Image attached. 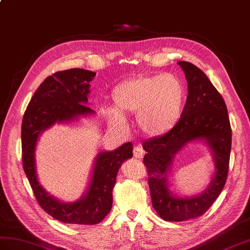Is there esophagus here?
Here are the masks:
<instances>
[{"mask_svg": "<svg viewBox=\"0 0 250 250\" xmlns=\"http://www.w3.org/2000/svg\"><path fill=\"white\" fill-rule=\"evenodd\" d=\"M133 152H134V156L136 159H141L144 156L145 154V150L143 149V147L141 145H137V146L134 147V150H133Z\"/></svg>", "mask_w": 250, "mask_h": 250, "instance_id": "obj_1", "label": "esophagus"}]
</instances>
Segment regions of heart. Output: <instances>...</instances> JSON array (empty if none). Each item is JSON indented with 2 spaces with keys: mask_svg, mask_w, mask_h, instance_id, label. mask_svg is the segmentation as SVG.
Returning <instances> with one entry per match:
<instances>
[{
  "mask_svg": "<svg viewBox=\"0 0 250 250\" xmlns=\"http://www.w3.org/2000/svg\"><path fill=\"white\" fill-rule=\"evenodd\" d=\"M115 109L108 112V123L125 129V117L136 115L139 129L149 136L169 132L181 118L185 91L172 74L142 75L120 83L113 89Z\"/></svg>",
  "mask_w": 250,
  "mask_h": 250,
  "instance_id": "obj_1",
  "label": "heart"
}]
</instances>
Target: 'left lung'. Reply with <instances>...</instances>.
I'll return each mask as SVG.
<instances>
[{
  "mask_svg": "<svg viewBox=\"0 0 250 250\" xmlns=\"http://www.w3.org/2000/svg\"><path fill=\"white\" fill-rule=\"evenodd\" d=\"M178 65L185 73L188 92L181 118L163 136L143 143L147 151L144 164L149 176L152 206L167 222L199 217L213 205L227 180L231 151V126L223 97L198 67L188 62H179ZM194 140H204L210 147L216 175L201 194L181 197L169 189L167 172L175 154Z\"/></svg>",
  "mask_w": 250,
  "mask_h": 250,
  "instance_id": "8db88e82",
  "label": "left lung"
}]
</instances>
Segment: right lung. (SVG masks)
Instances as JSON below:
<instances>
[{
  "label": "right lung",
  "instance_id": "right-lung-1",
  "mask_svg": "<svg viewBox=\"0 0 250 250\" xmlns=\"http://www.w3.org/2000/svg\"><path fill=\"white\" fill-rule=\"evenodd\" d=\"M96 73L74 68L46 78L35 91L23 116L21 127L23 169L39 206L53 218L66 224L96 225L111 211L112 191L121 164L133 156V145L127 142L113 151L100 152L96 158L89 187L81 199L62 202L40 185L35 163L39 135L50 126L94 115L88 102L89 83Z\"/></svg>",
  "mask_w": 250,
  "mask_h": 250
}]
</instances>
